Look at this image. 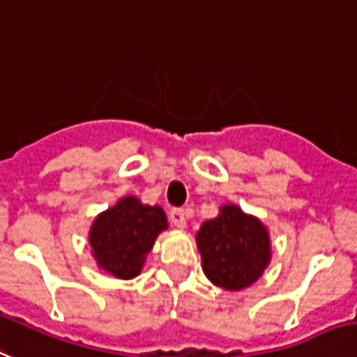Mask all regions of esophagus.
Wrapping results in <instances>:
<instances>
[{
	"label": "esophagus",
	"instance_id": "obj_1",
	"mask_svg": "<svg viewBox=\"0 0 357 357\" xmlns=\"http://www.w3.org/2000/svg\"><path fill=\"white\" fill-rule=\"evenodd\" d=\"M169 218L176 227H185L187 225V211L185 208L174 207L169 211Z\"/></svg>",
	"mask_w": 357,
	"mask_h": 357
}]
</instances>
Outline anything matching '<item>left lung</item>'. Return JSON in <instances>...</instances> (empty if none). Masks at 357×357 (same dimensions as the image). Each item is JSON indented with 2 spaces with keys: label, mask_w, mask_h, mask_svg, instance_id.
<instances>
[{
  "label": "left lung",
  "mask_w": 357,
  "mask_h": 357,
  "mask_svg": "<svg viewBox=\"0 0 357 357\" xmlns=\"http://www.w3.org/2000/svg\"><path fill=\"white\" fill-rule=\"evenodd\" d=\"M207 279L220 288L242 289L259 279L271 257L268 231L236 205L202 225L196 236Z\"/></svg>",
  "instance_id": "left-lung-1"
}]
</instances>
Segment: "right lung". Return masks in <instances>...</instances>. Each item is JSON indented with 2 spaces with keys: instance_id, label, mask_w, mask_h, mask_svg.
<instances>
[{
  "instance_id": "1",
  "label": "right lung",
  "mask_w": 357,
  "mask_h": 357,
  "mask_svg": "<svg viewBox=\"0 0 357 357\" xmlns=\"http://www.w3.org/2000/svg\"><path fill=\"white\" fill-rule=\"evenodd\" d=\"M163 229H167L163 208L143 205L128 196L95 220L89 244L100 268L117 279H132L139 275L144 255Z\"/></svg>"
}]
</instances>
